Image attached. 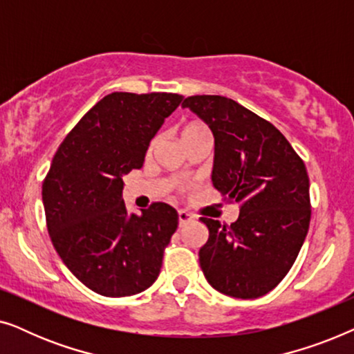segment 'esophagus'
<instances>
[{"mask_svg":"<svg viewBox=\"0 0 354 354\" xmlns=\"http://www.w3.org/2000/svg\"><path fill=\"white\" fill-rule=\"evenodd\" d=\"M192 221V216L187 211H178V225L183 227Z\"/></svg>","mask_w":354,"mask_h":354,"instance_id":"obj_1","label":"esophagus"}]
</instances>
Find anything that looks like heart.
Listing matches in <instances>:
<instances>
[{
    "label": "heart",
    "mask_w": 354,
    "mask_h": 354,
    "mask_svg": "<svg viewBox=\"0 0 354 354\" xmlns=\"http://www.w3.org/2000/svg\"><path fill=\"white\" fill-rule=\"evenodd\" d=\"M203 130H207L206 127H203V125H198V124H190V125H187L185 129H183V133H182V138L183 137H188V135H193V133H196V132H203ZM159 143V137H154L151 142H149V147H148V151L151 153L154 148H156V145Z\"/></svg>",
    "instance_id": "obj_1"
}]
</instances>
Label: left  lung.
<instances>
[{
  "mask_svg": "<svg viewBox=\"0 0 354 354\" xmlns=\"http://www.w3.org/2000/svg\"><path fill=\"white\" fill-rule=\"evenodd\" d=\"M214 135L211 180L241 201L230 225L201 217L209 239L200 266L212 288L253 299L277 287L292 268L311 221L309 177L301 158L272 124L219 95L183 100Z\"/></svg>",
  "mask_w": 354,
  "mask_h": 354,
  "instance_id": "obj_1",
  "label": "left lung"
}]
</instances>
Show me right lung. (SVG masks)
Listing matches in <instances>:
<instances>
[{
	"mask_svg": "<svg viewBox=\"0 0 354 354\" xmlns=\"http://www.w3.org/2000/svg\"><path fill=\"white\" fill-rule=\"evenodd\" d=\"M176 93L114 91L71 130L43 182L48 234L67 269L103 297H132L158 279L178 225L166 203L140 214L125 206L122 177L145 162L149 142L178 108Z\"/></svg>",
	"mask_w": 354,
	"mask_h": 354,
	"instance_id": "obj_1",
	"label": "right lung"
}]
</instances>
